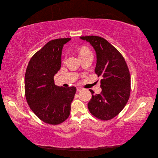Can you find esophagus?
<instances>
[{
  "label": "esophagus",
  "mask_w": 158,
  "mask_h": 158,
  "mask_svg": "<svg viewBox=\"0 0 158 158\" xmlns=\"http://www.w3.org/2000/svg\"><path fill=\"white\" fill-rule=\"evenodd\" d=\"M76 89H77V91L78 92H81V91H82V89H83V88H80V87H77L76 88Z\"/></svg>",
  "instance_id": "1"
}]
</instances>
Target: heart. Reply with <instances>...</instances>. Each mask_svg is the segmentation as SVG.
<instances>
[{"mask_svg":"<svg viewBox=\"0 0 158 158\" xmlns=\"http://www.w3.org/2000/svg\"><path fill=\"white\" fill-rule=\"evenodd\" d=\"M91 53H92V52H91L90 50L85 46L81 47L79 49V56L80 57L84 56L85 55H88Z\"/></svg>","mask_w":158,"mask_h":158,"instance_id":"b5f03b06","label":"heart"}]
</instances>
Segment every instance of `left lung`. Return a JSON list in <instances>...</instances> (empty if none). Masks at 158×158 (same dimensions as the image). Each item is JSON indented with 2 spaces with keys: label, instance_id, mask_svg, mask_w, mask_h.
<instances>
[{
  "label": "left lung",
  "instance_id": "left-lung-1",
  "mask_svg": "<svg viewBox=\"0 0 158 158\" xmlns=\"http://www.w3.org/2000/svg\"><path fill=\"white\" fill-rule=\"evenodd\" d=\"M89 42L96 53L95 73L102 76V92L94 95L88 103L89 112L103 121L110 120L125 107L131 94V76L127 64L118 51L104 38L80 37Z\"/></svg>",
  "mask_w": 158,
  "mask_h": 158
}]
</instances>
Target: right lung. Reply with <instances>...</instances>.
<instances>
[{"label":"right lung","mask_w":158,"mask_h":158,"mask_svg":"<svg viewBox=\"0 0 158 158\" xmlns=\"http://www.w3.org/2000/svg\"><path fill=\"white\" fill-rule=\"evenodd\" d=\"M70 40L61 38L49 41L31 57L27 66V102L38 118L50 125H58L69 117L76 92L74 86L59 87L54 82V76L61 66L63 46Z\"/></svg>","instance_id":"obj_1"}]
</instances>
